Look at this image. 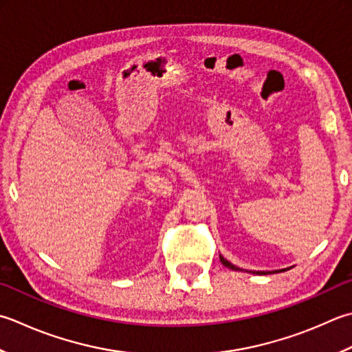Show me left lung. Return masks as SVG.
<instances>
[{
    "instance_id": "1",
    "label": "left lung",
    "mask_w": 352,
    "mask_h": 352,
    "mask_svg": "<svg viewBox=\"0 0 352 352\" xmlns=\"http://www.w3.org/2000/svg\"><path fill=\"white\" fill-rule=\"evenodd\" d=\"M219 259H221V264H223V265H226L227 268H230V270H236V272H239V270H241L239 267H235L233 264H230L229 261L224 259V258L221 256V254H219ZM241 272H243V270H241ZM279 272H285V270H278V273H279ZM250 273H256V274H270L272 272H250Z\"/></svg>"
}]
</instances>
